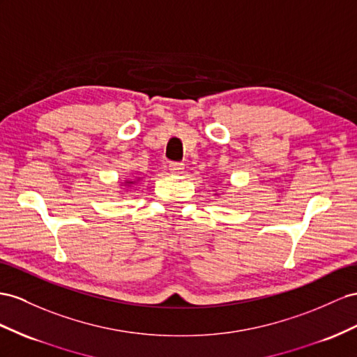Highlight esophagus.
Returning a JSON list of instances; mask_svg holds the SVG:
<instances>
[{
  "mask_svg": "<svg viewBox=\"0 0 357 357\" xmlns=\"http://www.w3.org/2000/svg\"><path fill=\"white\" fill-rule=\"evenodd\" d=\"M169 170L173 173V175H181V173H184V164H182V162H170Z\"/></svg>",
  "mask_w": 357,
  "mask_h": 357,
  "instance_id": "esophagus-1",
  "label": "esophagus"
}]
</instances>
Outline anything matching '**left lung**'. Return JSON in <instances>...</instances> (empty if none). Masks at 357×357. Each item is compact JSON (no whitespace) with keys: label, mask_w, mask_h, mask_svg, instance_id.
I'll return each mask as SVG.
<instances>
[{"label":"left lung","mask_w":357,"mask_h":357,"mask_svg":"<svg viewBox=\"0 0 357 357\" xmlns=\"http://www.w3.org/2000/svg\"><path fill=\"white\" fill-rule=\"evenodd\" d=\"M215 191V190H214ZM215 196H218V193H217V191H215Z\"/></svg>","instance_id":"left-lung-1"}]
</instances>
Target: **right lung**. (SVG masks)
<instances>
[{"instance_id":"obj_1","label":"right lung","mask_w":357,"mask_h":357,"mask_svg":"<svg viewBox=\"0 0 357 357\" xmlns=\"http://www.w3.org/2000/svg\"><path fill=\"white\" fill-rule=\"evenodd\" d=\"M143 178H144V176H135V178H132V179H125V181L122 182V184H121V190H122V191H131L132 187L140 184V182L143 181ZM122 195H123V193H122Z\"/></svg>"}]
</instances>
